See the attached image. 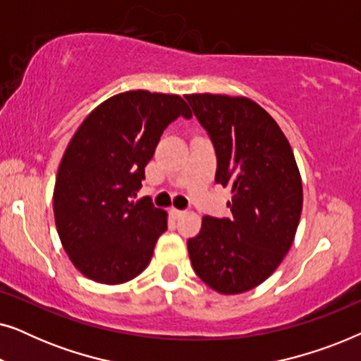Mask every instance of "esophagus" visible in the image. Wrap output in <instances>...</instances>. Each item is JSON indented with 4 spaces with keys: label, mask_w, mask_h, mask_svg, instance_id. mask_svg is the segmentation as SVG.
<instances>
[{
    "label": "esophagus",
    "mask_w": 361,
    "mask_h": 361,
    "mask_svg": "<svg viewBox=\"0 0 361 361\" xmlns=\"http://www.w3.org/2000/svg\"><path fill=\"white\" fill-rule=\"evenodd\" d=\"M185 212H182V210H177V209H171V215L174 216V219H180L182 215H184Z\"/></svg>",
    "instance_id": "obj_1"
}]
</instances>
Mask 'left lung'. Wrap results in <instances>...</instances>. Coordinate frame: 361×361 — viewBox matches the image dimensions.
Listing matches in <instances>:
<instances>
[{
	"instance_id": "left-lung-1",
	"label": "left lung",
	"mask_w": 361,
	"mask_h": 361,
	"mask_svg": "<svg viewBox=\"0 0 361 361\" xmlns=\"http://www.w3.org/2000/svg\"><path fill=\"white\" fill-rule=\"evenodd\" d=\"M185 100L216 152L215 180L230 187L233 219H202L187 241L192 268L216 293L264 283L288 255L302 212V179L274 118L246 97L192 93Z\"/></svg>"
}]
</instances>
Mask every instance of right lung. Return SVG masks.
<instances>
[{
    "mask_svg": "<svg viewBox=\"0 0 361 361\" xmlns=\"http://www.w3.org/2000/svg\"><path fill=\"white\" fill-rule=\"evenodd\" d=\"M190 118L184 98L147 90L113 95L72 136L54 187V219L72 264L100 284H123L147 268L167 212L141 189L162 131Z\"/></svg>",
    "mask_w": 361,
    "mask_h": 361,
    "instance_id": "right-lung-1",
    "label": "right lung"
}]
</instances>
